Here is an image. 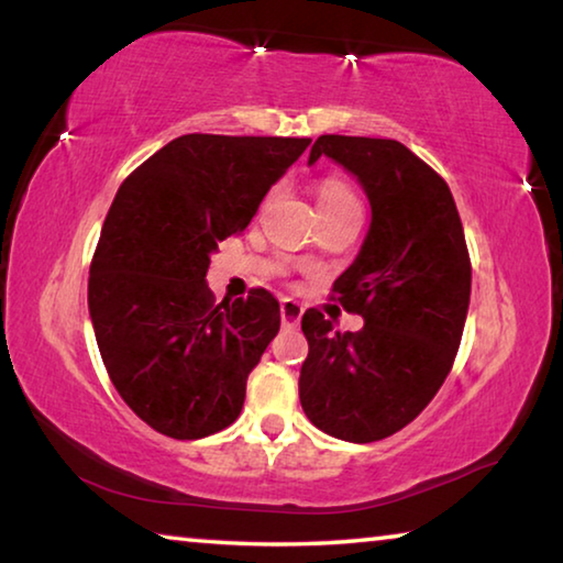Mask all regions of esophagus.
I'll return each instance as SVG.
<instances>
[{"instance_id": "34e87169", "label": "esophagus", "mask_w": 563, "mask_h": 563, "mask_svg": "<svg viewBox=\"0 0 563 563\" xmlns=\"http://www.w3.org/2000/svg\"><path fill=\"white\" fill-rule=\"evenodd\" d=\"M302 318V305L292 298L280 300V320L285 328H295Z\"/></svg>"}]
</instances>
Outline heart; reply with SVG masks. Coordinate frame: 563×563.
Segmentation results:
<instances>
[{"label": "heart", "instance_id": "obj_1", "mask_svg": "<svg viewBox=\"0 0 563 563\" xmlns=\"http://www.w3.org/2000/svg\"><path fill=\"white\" fill-rule=\"evenodd\" d=\"M318 208L320 216H330V213H340L347 211V208H360L357 196L352 194V188L342 184V180L328 178L318 186Z\"/></svg>", "mask_w": 563, "mask_h": 563}]
</instances>
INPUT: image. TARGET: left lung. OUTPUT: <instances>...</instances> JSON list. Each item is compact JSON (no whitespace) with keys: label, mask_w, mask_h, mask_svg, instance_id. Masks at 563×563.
Masks as SVG:
<instances>
[{"label":"left lung","mask_w":563,"mask_h":563,"mask_svg":"<svg viewBox=\"0 0 563 563\" xmlns=\"http://www.w3.org/2000/svg\"><path fill=\"white\" fill-rule=\"evenodd\" d=\"M328 156L357 176L373 223L332 300L357 312V332L305 310L308 357L300 405L312 424L345 442H377L407 427L450 375L470 310L472 263L450 186L393 139L325 133Z\"/></svg>","instance_id":"1"}]
</instances>
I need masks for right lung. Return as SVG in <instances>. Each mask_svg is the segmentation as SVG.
<instances>
[{
	"label": "right lung",
	"mask_w": 563,
	"mask_h": 563,
	"mask_svg": "<svg viewBox=\"0 0 563 563\" xmlns=\"http://www.w3.org/2000/svg\"><path fill=\"white\" fill-rule=\"evenodd\" d=\"M308 146L186 133L119 186L91 258L89 316L113 387L156 432L201 440L241 415L280 305L265 288L216 302L206 273Z\"/></svg>",
	"instance_id": "1"
}]
</instances>
